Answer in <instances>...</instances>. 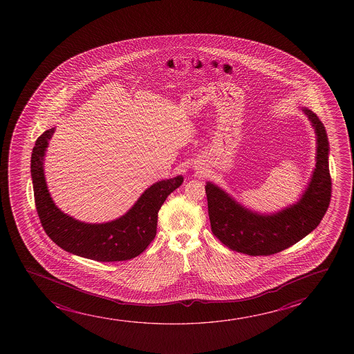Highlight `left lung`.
I'll return each mask as SVG.
<instances>
[{
	"label": "left lung",
	"instance_id": "1",
	"mask_svg": "<svg viewBox=\"0 0 354 354\" xmlns=\"http://www.w3.org/2000/svg\"><path fill=\"white\" fill-rule=\"evenodd\" d=\"M300 109L315 129L317 150L315 170L297 202L274 213H259L218 185L210 181L205 185L212 232L233 252L252 257L281 252L310 234L328 210L331 197L328 134L313 111Z\"/></svg>",
	"mask_w": 354,
	"mask_h": 354
}]
</instances>
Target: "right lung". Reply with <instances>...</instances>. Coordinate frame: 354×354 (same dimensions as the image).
Listing matches in <instances>:
<instances>
[{
	"mask_svg": "<svg viewBox=\"0 0 354 354\" xmlns=\"http://www.w3.org/2000/svg\"><path fill=\"white\" fill-rule=\"evenodd\" d=\"M54 131L55 128H50L39 136L31 155L35 203L48 237L64 250L95 261H124L140 255L156 237L162 204L183 184L184 176L178 175L151 185L126 214L112 221H80L55 205L44 178V156Z\"/></svg>",
	"mask_w": 354,
	"mask_h": 354,
	"instance_id": "right-lung-1",
	"label": "right lung"
}]
</instances>
